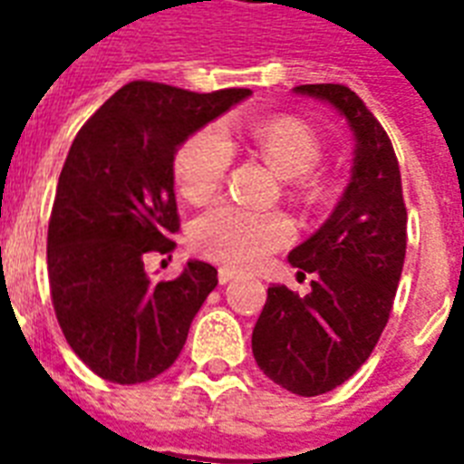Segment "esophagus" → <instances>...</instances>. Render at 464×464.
Here are the masks:
<instances>
[{"label": "esophagus", "mask_w": 464, "mask_h": 464, "mask_svg": "<svg viewBox=\"0 0 464 464\" xmlns=\"http://www.w3.org/2000/svg\"><path fill=\"white\" fill-rule=\"evenodd\" d=\"M240 274L236 269H228V266H221L219 269V284L226 285V284H231V281H236Z\"/></svg>", "instance_id": "1"}]
</instances>
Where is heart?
<instances>
[{"label": "heart", "mask_w": 464, "mask_h": 464, "mask_svg": "<svg viewBox=\"0 0 464 464\" xmlns=\"http://www.w3.org/2000/svg\"><path fill=\"white\" fill-rule=\"evenodd\" d=\"M245 145L285 179L288 195L314 205L324 198V183L312 173L319 160V140L303 121L271 116L252 123L207 126L193 133L176 152L173 176L190 202L212 198L231 169L233 147ZM293 221L284 212H255L238 205H217L193 224V247L221 265H262L271 252L293 240Z\"/></svg>", "instance_id": "1"}]
</instances>
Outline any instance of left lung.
<instances>
[{
    "mask_svg": "<svg viewBox=\"0 0 464 464\" xmlns=\"http://www.w3.org/2000/svg\"><path fill=\"white\" fill-rule=\"evenodd\" d=\"M297 95L329 102L355 135L353 173L336 209L288 255L314 274L304 297L271 285L252 331V355L281 389L322 395L348 382L379 343L401 281L408 212L389 135L345 85H297Z\"/></svg>",
    "mask_w": 464,
    "mask_h": 464,
    "instance_id": "8db88e82",
    "label": "left lung"
}]
</instances>
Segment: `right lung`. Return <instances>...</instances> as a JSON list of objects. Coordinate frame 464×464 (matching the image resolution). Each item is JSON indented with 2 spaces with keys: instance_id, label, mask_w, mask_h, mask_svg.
I'll list each match as a JSON object with an SVG mask.
<instances>
[{
  "instance_id": "obj_1",
  "label": "right lung",
  "mask_w": 464,
  "mask_h": 464,
  "mask_svg": "<svg viewBox=\"0 0 464 464\" xmlns=\"http://www.w3.org/2000/svg\"><path fill=\"white\" fill-rule=\"evenodd\" d=\"M245 97L250 90L199 95L133 81L75 135L49 217V291L73 353L107 382L128 386L167 372L219 284L217 269L198 259L179 278L152 284L145 259L176 247L179 147Z\"/></svg>"
}]
</instances>
